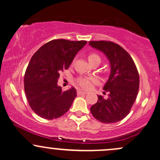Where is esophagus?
I'll use <instances>...</instances> for the list:
<instances>
[{"instance_id":"obj_1","label":"esophagus","mask_w":160,"mask_h":160,"mask_svg":"<svg viewBox=\"0 0 160 160\" xmlns=\"http://www.w3.org/2000/svg\"><path fill=\"white\" fill-rule=\"evenodd\" d=\"M77 93H78V95H86V92L80 90V89H78V92H77Z\"/></svg>"}]
</instances>
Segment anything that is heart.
Segmentation results:
<instances>
[{
	"label": "heart",
	"instance_id": "1",
	"mask_svg": "<svg viewBox=\"0 0 160 160\" xmlns=\"http://www.w3.org/2000/svg\"><path fill=\"white\" fill-rule=\"evenodd\" d=\"M88 59H89L90 64L96 61L101 62L100 56L95 52L89 53V56H88ZM76 82L82 89L87 90V89H91L93 84L98 82V80L94 77H80L76 80Z\"/></svg>",
	"mask_w": 160,
	"mask_h": 160
}]
</instances>
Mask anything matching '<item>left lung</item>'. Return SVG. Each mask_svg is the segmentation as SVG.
<instances>
[{
  "label": "left lung",
  "mask_w": 160,
  "mask_h": 160,
  "mask_svg": "<svg viewBox=\"0 0 160 160\" xmlns=\"http://www.w3.org/2000/svg\"><path fill=\"white\" fill-rule=\"evenodd\" d=\"M89 45L103 52L111 64V74L104 86L107 98L98 95V102L90 108L92 114L104 123L122 120L129 113L139 89L138 71L132 58L112 41H89Z\"/></svg>",
  "instance_id": "1"
}]
</instances>
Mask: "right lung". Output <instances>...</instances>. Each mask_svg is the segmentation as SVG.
<instances>
[{
  "mask_svg": "<svg viewBox=\"0 0 160 160\" xmlns=\"http://www.w3.org/2000/svg\"><path fill=\"white\" fill-rule=\"evenodd\" d=\"M86 40L56 39L47 42L33 55L25 71L24 88L33 111L39 117L52 120L69 110L77 96L74 87L62 91L57 82L59 74L68 69Z\"/></svg>",
  "mask_w": 160,
  "mask_h": 160,
  "instance_id": "1",
  "label": "right lung"
}]
</instances>
